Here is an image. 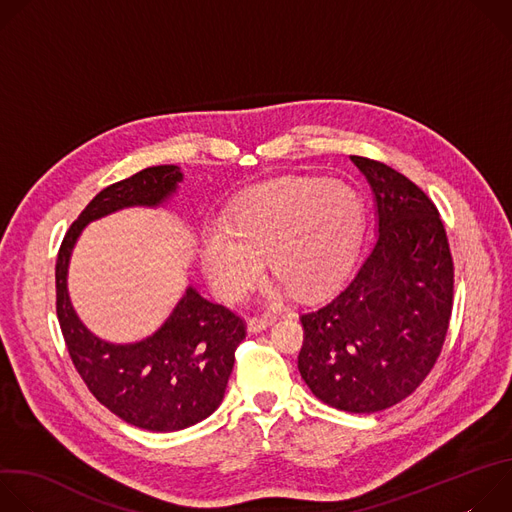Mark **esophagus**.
Masks as SVG:
<instances>
[{
	"mask_svg": "<svg viewBox=\"0 0 512 512\" xmlns=\"http://www.w3.org/2000/svg\"><path fill=\"white\" fill-rule=\"evenodd\" d=\"M275 322V318L273 316H263V318H249L247 320V330L249 332H253V334H257V332H263V330H267L271 324Z\"/></svg>",
	"mask_w": 512,
	"mask_h": 512,
	"instance_id": "esophagus-1",
	"label": "esophagus"
}]
</instances>
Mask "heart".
<instances>
[{
	"label": "heart",
	"mask_w": 512,
	"mask_h": 512,
	"mask_svg": "<svg viewBox=\"0 0 512 512\" xmlns=\"http://www.w3.org/2000/svg\"><path fill=\"white\" fill-rule=\"evenodd\" d=\"M362 200L342 180L281 178L245 194L200 237V263L225 300H239L269 269L300 298L318 296L348 269L362 235ZM277 298V291H269Z\"/></svg>",
	"instance_id": "heart-1"
}]
</instances>
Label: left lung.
<instances>
[{"label":"left lung","instance_id":"obj_1","mask_svg":"<svg viewBox=\"0 0 512 512\" xmlns=\"http://www.w3.org/2000/svg\"><path fill=\"white\" fill-rule=\"evenodd\" d=\"M377 237L354 275L302 316L298 369L310 391L348 413H377L409 397L442 352L454 263L435 204L397 170L360 156Z\"/></svg>","mask_w":512,"mask_h":512}]
</instances>
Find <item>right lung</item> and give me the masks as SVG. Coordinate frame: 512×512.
Returning <instances> with one entry per match:
<instances>
[{
	"mask_svg": "<svg viewBox=\"0 0 512 512\" xmlns=\"http://www.w3.org/2000/svg\"><path fill=\"white\" fill-rule=\"evenodd\" d=\"M180 182L182 170L170 164L107 186L70 225L56 259V314L72 364L99 403L148 431H180L218 409L245 324L188 285L154 334L125 344L109 342L91 332L72 306L68 265L87 225L125 208H164Z\"/></svg>",
	"mask_w": 512,
	"mask_h": 512,
	"instance_id": "obj_1",
	"label": "right lung"
}]
</instances>
